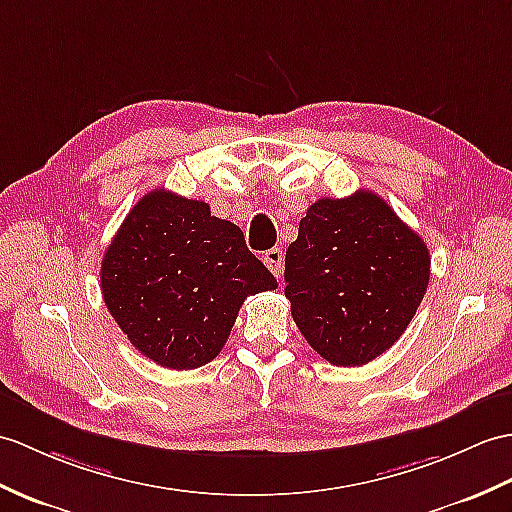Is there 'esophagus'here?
I'll list each match as a JSON object with an SVG mask.
<instances>
[{"label": "esophagus", "instance_id": "34e87169", "mask_svg": "<svg viewBox=\"0 0 512 512\" xmlns=\"http://www.w3.org/2000/svg\"><path fill=\"white\" fill-rule=\"evenodd\" d=\"M264 264L268 266L272 275L281 279V275H283V253H281V248H270V251H266L264 253Z\"/></svg>", "mask_w": 512, "mask_h": 512}]
</instances>
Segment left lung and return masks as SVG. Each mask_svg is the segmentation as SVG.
<instances>
[{
    "label": "left lung",
    "instance_id": "8db88e82",
    "mask_svg": "<svg viewBox=\"0 0 512 512\" xmlns=\"http://www.w3.org/2000/svg\"><path fill=\"white\" fill-rule=\"evenodd\" d=\"M285 296L310 347L362 366L395 344L430 283V253L386 200L320 198L285 251Z\"/></svg>",
    "mask_w": 512,
    "mask_h": 512
}]
</instances>
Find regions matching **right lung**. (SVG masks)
Returning a JSON list of instances; mask_svg holds the SVG:
<instances>
[{"instance_id":"right-lung-1","label":"right lung","mask_w":512,"mask_h":512,"mask_svg":"<svg viewBox=\"0 0 512 512\" xmlns=\"http://www.w3.org/2000/svg\"><path fill=\"white\" fill-rule=\"evenodd\" d=\"M100 283L130 344L174 371L216 358L246 296L277 288L237 224L168 189L130 209L106 248Z\"/></svg>"}]
</instances>
